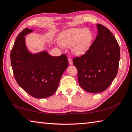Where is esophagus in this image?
Instances as JSON below:
<instances>
[{"instance_id": "esophagus-1", "label": "esophagus", "mask_w": 132, "mask_h": 132, "mask_svg": "<svg viewBox=\"0 0 132 132\" xmlns=\"http://www.w3.org/2000/svg\"><path fill=\"white\" fill-rule=\"evenodd\" d=\"M68 61H69V63L70 64V65H71V64H73V61H72L71 58H69L68 59Z\"/></svg>"}]
</instances>
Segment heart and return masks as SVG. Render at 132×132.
I'll return each instance as SVG.
<instances>
[{
  "label": "heart",
  "instance_id": "obj_1",
  "mask_svg": "<svg viewBox=\"0 0 132 132\" xmlns=\"http://www.w3.org/2000/svg\"><path fill=\"white\" fill-rule=\"evenodd\" d=\"M93 34L88 28H73L64 31L59 38V42L63 47H70L74 55L81 56L91 46Z\"/></svg>",
  "mask_w": 132,
  "mask_h": 132
}]
</instances>
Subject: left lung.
Listing matches in <instances>:
<instances>
[{"label":"left lung","mask_w":132,"mask_h":132,"mask_svg":"<svg viewBox=\"0 0 132 132\" xmlns=\"http://www.w3.org/2000/svg\"><path fill=\"white\" fill-rule=\"evenodd\" d=\"M97 27L98 34L89 50L73 61L80 86L93 93L109 87L117 74L120 56V46L113 34L101 24Z\"/></svg>","instance_id":"1"}]
</instances>
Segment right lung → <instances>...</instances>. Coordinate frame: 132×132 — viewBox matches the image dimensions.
<instances>
[{"label":"right lung","mask_w":132,"mask_h":132,"mask_svg":"<svg viewBox=\"0 0 132 132\" xmlns=\"http://www.w3.org/2000/svg\"><path fill=\"white\" fill-rule=\"evenodd\" d=\"M32 31L26 28L18 35L10 58L18 84L31 96L43 98L55 93L69 62L65 54L53 56L46 51L30 52L25 36Z\"/></svg>","instance_id":"right-lung-1"}]
</instances>
